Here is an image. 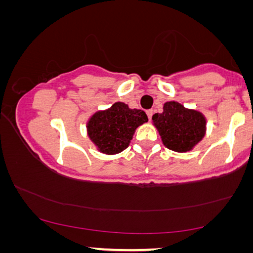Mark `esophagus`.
Wrapping results in <instances>:
<instances>
[{
	"label": "esophagus",
	"instance_id": "esophagus-1",
	"mask_svg": "<svg viewBox=\"0 0 253 253\" xmlns=\"http://www.w3.org/2000/svg\"><path fill=\"white\" fill-rule=\"evenodd\" d=\"M145 113H147L148 119H149V120H151V117H152V110H147V111H145Z\"/></svg>",
	"mask_w": 253,
	"mask_h": 253
}]
</instances>
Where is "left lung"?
I'll use <instances>...</instances> for the list:
<instances>
[{
  "instance_id": "obj_1",
  "label": "left lung",
  "mask_w": 253,
  "mask_h": 253,
  "mask_svg": "<svg viewBox=\"0 0 253 253\" xmlns=\"http://www.w3.org/2000/svg\"><path fill=\"white\" fill-rule=\"evenodd\" d=\"M163 109L162 113L152 116V120L164 145L176 152L191 150L204 137L205 117L174 101L166 102Z\"/></svg>"
}]
</instances>
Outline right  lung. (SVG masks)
<instances>
[{"label":"right lung","instance_id":"obj_1","mask_svg":"<svg viewBox=\"0 0 253 253\" xmlns=\"http://www.w3.org/2000/svg\"><path fill=\"white\" fill-rule=\"evenodd\" d=\"M148 122L144 111L129 109L125 103L117 102L105 111L91 116L87 124L88 136L106 155H115L129 145L134 131Z\"/></svg>","mask_w":253,"mask_h":253}]
</instances>
